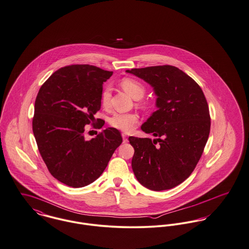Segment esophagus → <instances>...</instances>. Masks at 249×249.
Masks as SVG:
<instances>
[{
	"label": "esophagus",
	"instance_id": "1",
	"mask_svg": "<svg viewBox=\"0 0 249 249\" xmlns=\"http://www.w3.org/2000/svg\"><path fill=\"white\" fill-rule=\"evenodd\" d=\"M122 138H123V143H127L128 142V138L125 134H122Z\"/></svg>",
	"mask_w": 249,
	"mask_h": 249
}]
</instances>
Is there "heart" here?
Instances as JSON below:
<instances>
[{
  "label": "heart",
  "mask_w": 249,
  "mask_h": 249,
  "mask_svg": "<svg viewBox=\"0 0 249 249\" xmlns=\"http://www.w3.org/2000/svg\"><path fill=\"white\" fill-rule=\"evenodd\" d=\"M121 87L134 98L138 99L141 98L146 89L144 85L141 83L139 80L132 77H125L120 82ZM110 100H111V92L108 88H105L101 93V103L104 108H108L110 106ZM141 106H145L146 102H140ZM139 122V116L136 112H115L109 118V124L112 128L117 129L119 131H122L124 133H130L138 126Z\"/></svg>",
  "instance_id": "heart-1"
}]
</instances>
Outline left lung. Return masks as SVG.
Returning a JSON list of instances; mask_svg holds the SVG:
<instances>
[{
	"label": "left lung",
	"mask_w": 249,
	"mask_h": 249,
	"mask_svg": "<svg viewBox=\"0 0 249 249\" xmlns=\"http://www.w3.org/2000/svg\"><path fill=\"white\" fill-rule=\"evenodd\" d=\"M127 72L154 87L159 107L141 126L143 132L158 138H129L135 148V176L154 191L174 188L192 174L209 137L211 120L205 95L193 78L174 66Z\"/></svg>",
	"instance_id": "1"
}]
</instances>
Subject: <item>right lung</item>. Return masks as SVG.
Wrapping results in <instances>:
<instances>
[{
	"label": "right lung",
	"instance_id": "add662e5",
	"mask_svg": "<svg viewBox=\"0 0 249 249\" xmlns=\"http://www.w3.org/2000/svg\"><path fill=\"white\" fill-rule=\"evenodd\" d=\"M112 75L91 65H70L53 72L36 96L32 130L40 155L60 182L84 187L98 178L122 143L118 130L108 128L86 139V125L101 128L94 114L101 107L103 82Z\"/></svg>",
	"mask_w": 249,
	"mask_h": 249
}]
</instances>
